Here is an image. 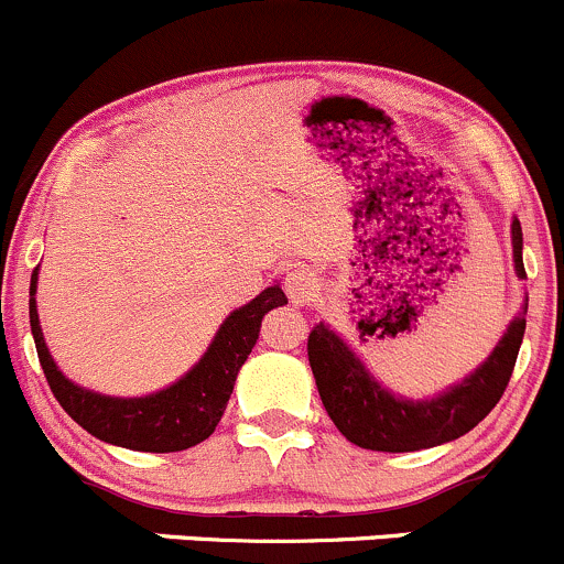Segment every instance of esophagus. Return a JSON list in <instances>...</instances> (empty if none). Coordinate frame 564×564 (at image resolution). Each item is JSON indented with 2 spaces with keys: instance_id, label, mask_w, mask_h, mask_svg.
Instances as JSON below:
<instances>
[{
  "instance_id": "obj_1",
  "label": "esophagus",
  "mask_w": 564,
  "mask_h": 564,
  "mask_svg": "<svg viewBox=\"0 0 564 564\" xmlns=\"http://www.w3.org/2000/svg\"><path fill=\"white\" fill-rule=\"evenodd\" d=\"M284 290H288L290 301L295 306H306L310 301H315L317 290H321V282H317V274L312 269H304V265H295L284 274Z\"/></svg>"
}]
</instances>
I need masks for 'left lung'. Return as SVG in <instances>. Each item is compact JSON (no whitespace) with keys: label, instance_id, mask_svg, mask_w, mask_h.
<instances>
[{"label":"left lung","instance_id":"8db88e82","mask_svg":"<svg viewBox=\"0 0 564 564\" xmlns=\"http://www.w3.org/2000/svg\"><path fill=\"white\" fill-rule=\"evenodd\" d=\"M513 269L524 280L521 260V225L513 217ZM527 304L499 336L495 350L464 380L443 388L429 399H410L393 393L371 375L364 358L336 334L328 323L315 325L310 334V367L321 391L323 408L341 434L358 448L410 454L451 443L478 426L505 393L513 375L516 356L527 328Z\"/></svg>","mask_w":564,"mask_h":564}]
</instances>
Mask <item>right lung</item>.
Masks as SVG:
<instances>
[{"instance_id":"add662e5","label":"right lung","mask_w":564,"mask_h":564,"mask_svg":"<svg viewBox=\"0 0 564 564\" xmlns=\"http://www.w3.org/2000/svg\"><path fill=\"white\" fill-rule=\"evenodd\" d=\"M37 271L40 265L34 269L32 284H29V325H32L40 367L45 371L56 402L91 437L119 445V448L143 451V454L187 451L212 437L228 408L239 369L258 341L260 323L274 306L288 304L280 284H271L249 304L225 317L200 361L176 382L147 397H108V393H97L69 380L51 358L43 328H40L37 299H34Z\"/></svg>"}]
</instances>
